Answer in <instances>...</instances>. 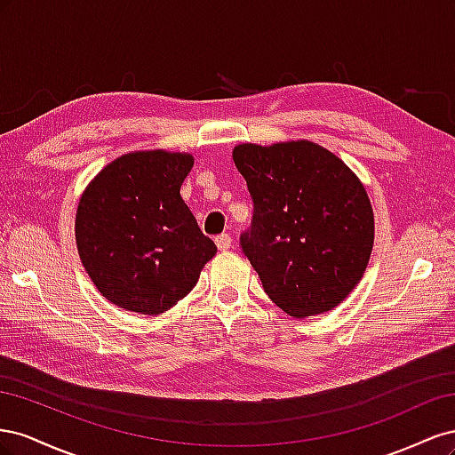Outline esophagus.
Listing matches in <instances>:
<instances>
[{"mask_svg":"<svg viewBox=\"0 0 455 455\" xmlns=\"http://www.w3.org/2000/svg\"><path fill=\"white\" fill-rule=\"evenodd\" d=\"M214 243H216V246H218V251H229V246H231V243H233V237L229 235V233H222V235H218L216 239H214Z\"/></svg>","mask_w":455,"mask_h":455,"instance_id":"esophagus-1","label":"esophagus"}]
</instances>
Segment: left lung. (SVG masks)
<instances>
[{
  "label": "left lung",
  "instance_id": "8db88e82",
  "mask_svg": "<svg viewBox=\"0 0 455 455\" xmlns=\"http://www.w3.org/2000/svg\"><path fill=\"white\" fill-rule=\"evenodd\" d=\"M233 161L254 201L241 246L273 304L296 319L339 306L374 246V211L359 176L311 140L239 144Z\"/></svg>",
  "mask_w": 455,
  "mask_h": 455
}]
</instances>
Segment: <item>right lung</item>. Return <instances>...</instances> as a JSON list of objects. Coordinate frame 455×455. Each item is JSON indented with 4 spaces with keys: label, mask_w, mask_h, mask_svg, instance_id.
<instances>
[{
    "label": "right lung",
    "mask_w": 455,
    "mask_h": 455,
    "mask_svg": "<svg viewBox=\"0 0 455 455\" xmlns=\"http://www.w3.org/2000/svg\"><path fill=\"white\" fill-rule=\"evenodd\" d=\"M194 167L182 151H131L108 163L81 194L77 252L99 292L114 306L161 315L186 298L216 244L180 197Z\"/></svg>",
    "instance_id": "1"
}]
</instances>
